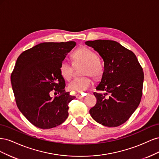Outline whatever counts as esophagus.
<instances>
[{
  "label": "esophagus",
  "instance_id": "esophagus-1",
  "mask_svg": "<svg viewBox=\"0 0 159 159\" xmlns=\"http://www.w3.org/2000/svg\"><path fill=\"white\" fill-rule=\"evenodd\" d=\"M84 98V95H80V94H77L76 95V98L78 99H81Z\"/></svg>",
  "mask_w": 159,
  "mask_h": 159
}]
</instances>
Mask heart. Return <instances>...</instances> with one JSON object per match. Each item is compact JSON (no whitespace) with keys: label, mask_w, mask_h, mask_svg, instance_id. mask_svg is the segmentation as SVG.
Instances as JSON below:
<instances>
[{"label":"heart","mask_w":159,"mask_h":159,"mask_svg":"<svg viewBox=\"0 0 159 159\" xmlns=\"http://www.w3.org/2000/svg\"><path fill=\"white\" fill-rule=\"evenodd\" d=\"M72 58L74 64L84 63L85 66L81 71V74L85 75L78 77L72 80L69 84V89L75 92H84L92 85V80L89 75L95 80H99L103 73V68L98 56L95 52L87 47H80L72 54ZM60 73L64 78L70 80L74 73V66L66 60L61 62L60 65Z\"/></svg>","instance_id":"obj_1"}]
</instances>
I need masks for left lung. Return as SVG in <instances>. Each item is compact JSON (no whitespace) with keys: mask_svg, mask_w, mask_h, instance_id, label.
<instances>
[{"mask_svg":"<svg viewBox=\"0 0 159 159\" xmlns=\"http://www.w3.org/2000/svg\"><path fill=\"white\" fill-rule=\"evenodd\" d=\"M85 44L99 53L104 61L102 80L94 92L97 103L89 113L106 127H118L131 116L141 102L144 73L134 53L113 40H97Z\"/></svg>","mask_w":159,"mask_h":159,"instance_id":"8db88e82","label":"left lung"}]
</instances>
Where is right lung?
Masks as SVG:
<instances>
[{
  "instance_id": "add662e5",
  "label": "right lung",
  "mask_w": 159,
  "mask_h": 159,
  "mask_svg": "<svg viewBox=\"0 0 159 159\" xmlns=\"http://www.w3.org/2000/svg\"><path fill=\"white\" fill-rule=\"evenodd\" d=\"M75 44L73 41L41 43L18 57L11 76L14 98L24 116L38 128L58 126L68 117V104L75 97L65 91L60 68ZM51 91L59 95L52 99Z\"/></svg>"
}]
</instances>
